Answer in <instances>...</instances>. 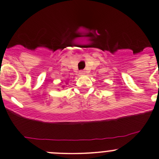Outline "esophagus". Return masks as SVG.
Here are the masks:
<instances>
[{
    "instance_id": "obj_1",
    "label": "esophagus",
    "mask_w": 159,
    "mask_h": 159,
    "mask_svg": "<svg viewBox=\"0 0 159 159\" xmlns=\"http://www.w3.org/2000/svg\"><path fill=\"white\" fill-rule=\"evenodd\" d=\"M84 73V71H80V74H81V75H83Z\"/></svg>"
}]
</instances>
